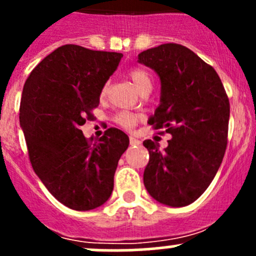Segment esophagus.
Wrapping results in <instances>:
<instances>
[{"label":"esophagus","instance_id":"esophagus-1","mask_svg":"<svg viewBox=\"0 0 256 256\" xmlns=\"http://www.w3.org/2000/svg\"><path fill=\"white\" fill-rule=\"evenodd\" d=\"M141 141L138 140L136 138H134V136H130V144H140Z\"/></svg>","mask_w":256,"mask_h":256}]
</instances>
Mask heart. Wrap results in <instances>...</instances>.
<instances>
[{
  "instance_id": "obj_1",
  "label": "heart",
  "mask_w": 256,
  "mask_h": 256,
  "mask_svg": "<svg viewBox=\"0 0 256 256\" xmlns=\"http://www.w3.org/2000/svg\"><path fill=\"white\" fill-rule=\"evenodd\" d=\"M128 78L131 79V82H134V85H135V88L138 92H141L144 88H151V78H150L148 73L144 72V69H131V70L128 72ZM106 92L108 85H105L102 90V95L106 94ZM140 118L141 116L138 115V114H134L130 112H120L115 116V122L125 128H131L138 124Z\"/></svg>"
}]
</instances>
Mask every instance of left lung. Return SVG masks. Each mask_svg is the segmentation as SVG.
<instances>
[{"label": "left lung", "mask_w": 256, "mask_h": 256, "mask_svg": "<svg viewBox=\"0 0 256 256\" xmlns=\"http://www.w3.org/2000/svg\"><path fill=\"white\" fill-rule=\"evenodd\" d=\"M138 62L161 80L160 105L148 124L172 135L168 146L144 141L150 161L144 184L154 200L184 207L203 194L223 161L230 106L213 66L176 43L138 54Z\"/></svg>", "instance_id": "left-lung-1"}]
</instances>
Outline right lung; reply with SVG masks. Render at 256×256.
Segmentation results:
<instances>
[{
    "label": "right lung",
    "instance_id": "add662e5",
    "mask_svg": "<svg viewBox=\"0 0 256 256\" xmlns=\"http://www.w3.org/2000/svg\"><path fill=\"white\" fill-rule=\"evenodd\" d=\"M122 54L66 44L46 56L24 82L20 122L36 174L62 204L92 210L114 190L128 138L109 128L90 142L80 126L92 118L105 82Z\"/></svg>",
    "mask_w": 256,
    "mask_h": 256
}]
</instances>
